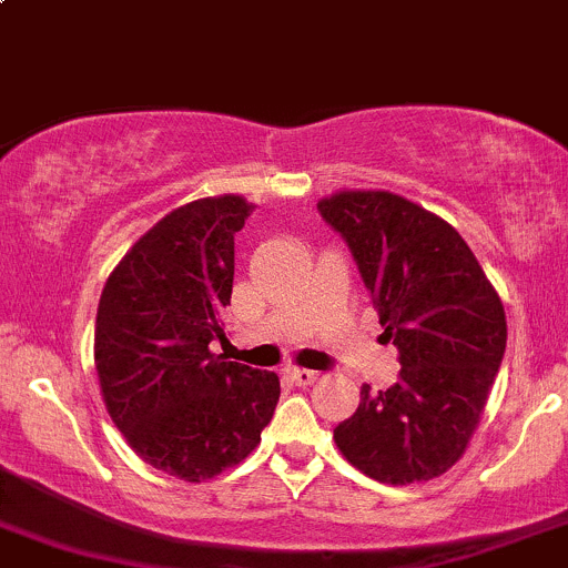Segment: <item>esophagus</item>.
Returning a JSON list of instances; mask_svg holds the SVG:
<instances>
[{
	"mask_svg": "<svg viewBox=\"0 0 568 568\" xmlns=\"http://www.w3.org/2000/svg\"><path fill=\"white\" fill-rule=\"evenodd\" d=\"M290 379L295 382L297 387H311V384L320 379V374H316V371H308V368H292Z\"/></svg>",
	"mask_w": 568,
	"mask_h": 568,
	"instance_id": "obj_1",
	"label": "esophagus"
}]
</instances>
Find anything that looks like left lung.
<instances>
[{
	"label": "left lung",
	"mask_w": 568,
	"mask_h": 568,
	"mask_svg": "<svg viewBox=\"0 0 568 568\" xmlns=\"http://www.w3.org/2000/svg\"><path fill=\"white\" fill-rule=\"evenodd\" d=\"M316 209L349 246L400 363L393 387L363 384L335 444L384 485L442 477L466 453L501 368V297L457 230L398 194L341 192Z\"/></svg>",
	"instance_id": "obj_1"
}]
</instances>
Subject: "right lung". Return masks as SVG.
Returning <instances> with one entry per match:
<instances>
[{
    "label": "right lung",
    "instance_id": "add662e5",
    "mask_svg": "<svg viewBox=\"0 0 568 568\" xmlns=\"http://www.w3.org/2000/svg\"><path fill=\"white\" fill-rule=\"evenodd\" d=\"M254 205L205 197L156 222L126 252L97 308L94 363L115 428L149 466L203 481L260 444L282 384L213 355L227 341L235 233Z\"/></svg>",
    "mask_w": 568,
    "mask_h": 568
}]
</instances>
